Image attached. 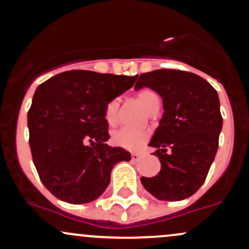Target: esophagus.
<instances>
[{"mask_svg":"<svg viewBox=\"0 0 249 249\" xmlns=\"http://www.w3.org/2000/svg\"><path fill=\"white\" fill-rule=\"evenodd\" d=\"M141 157H142V154H138V152H133V154H131V158H132V160H138Z\"/></svg>","mask_w":249,"mask_h":249,"instance_id":"esophagus-1","label":"esophagus"}]
</instances>
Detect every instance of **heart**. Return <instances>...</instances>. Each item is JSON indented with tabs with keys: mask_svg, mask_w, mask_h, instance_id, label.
<instances>
[{
	"mask_svg": "<svg viewBox=\"0 0 249 249\" xmlns=\"http://www.w3.org/2000/svg\"><path fill=\"white\" fill-rule=\"evenodd\" d=\"M138 102L142 104L147 113L152 111L156 105L160 104V97L155 91L150 89H144L137 93ZM119 107V98H112L106 103L104 107V118L108 125H114L117 122V113H118ZM149 139V133L146 131L142 130H132L127 127L117 130L112 135V143L116 146L123 147L129 151H138L142 147L145 145Z\"/></svg>",
	"mask_w": 249,
	"mask_h": 249,
	"instance_id": "heart-1",
	"label": "heart"
}]
</instances>
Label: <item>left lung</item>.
Masks as SVG:
<instances>
[{"label": "left lung", "instance_id": "obj_1", "mask_svg": "<svg viewBox=\"0 0 249 249\" xmlns=\"http://www.w3.org/2000/svg\"><path fill=\"white\" fill-rule=\"evenodd\" d=\"M160 95L163 113L149 145L160 162L155 177H142L144 188L160 201H179L200 189L214 160L222 129L217 92L190 72L156 70L139 76L135 89Z\"/></svg>", "mask_w": 249, "mask_h": 249}]
</instances>
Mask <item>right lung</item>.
I'll list each match as a JSON object with an SVG mask.
<instances>
[{
    "label": "right lung",
    "mask_w": 249,
    "mask_h": 249,
    "mask_svg": "<svg viewBox=\"0 0 249 249\" xmlns=\"http://www.w3.org/2000/svg\"><path fill=\"white\" fill-rule=\"evenodd\" d=\"M136 79L68 71L36 89L28 111L29 145L41 182L59 200L94 201L107 188L112 168L131 160L129 151L106 144L104 107Z\"/></svg>",
    "instance_id": "1"
}]
</instances>
